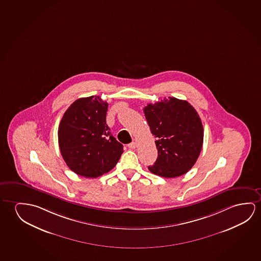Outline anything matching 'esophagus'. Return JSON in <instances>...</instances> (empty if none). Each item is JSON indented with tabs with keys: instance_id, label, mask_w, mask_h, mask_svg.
<instances>
[{
	"instance_id": "obj_1",
	"label": "esophagus",
	"mask_w": 261,
	"mask_h": 261,
	"mask_svg": "<svg viewBox=\"0 0 261 261\" xmlns=\"http://www.w3.org/2000/svg\"><path fill=\"white\" fill-rule=\"evenodd\" d=\"M127 146H128L129 149H135L137 146V143H135V142H132V143H130V144H129V145H127Z\"/></svg>"
}]
</instances>
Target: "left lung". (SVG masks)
<instances>
[{
  "label": "left lung",
  "mask_w": 261,
  "mask_h": 261,
  "mask_svg": "<svg viewBox=\"0 0 261 261\" xmlns=\"http://www.w3.org/2000/svg\"><path fill=\"white\" fill-rule=\"evenodd\" d=\"M158 151L153 174L174 178L187 173L196 163L203 143L201 118L193 106L175 97L148 104L144 109Z\"/></svg>",
  "instance_id": "1"
}]
</instances>
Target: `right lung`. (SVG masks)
<instances>
[{
  "label": "right lung",
  "instance_id": "1",
  "mask_svg": "<svg viewBox=\"0 0 261 261\" xmlns=\"http://www.w3.org/2000/svg\"><path fill=\"white\" fill-rule=\"evenodd\" d=\"M108 108L99 96L82 97L70 105L60 121L61 155L79 175L96 178L109 173L124 152L106 122Z\"/></svg>",
  "mask_w": 261,
  "mask_h": 261
}]
</instances>
